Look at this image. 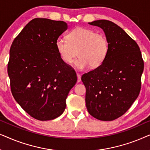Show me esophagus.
Listing matches in <instances>:
<instances>
[{
  "instance_id": "1",
  "label": "esophagus",
  "mask_w": 150,
  "mask_h": 150,
  "mask_svg": "<svg viewBox=\"0 0 150 150\" xmlns=\"http://www.w3.org/2000/svg\"><path fill=\"white\" fill-rule=\"evenodd\" d=\"M77 77H78L77 81L79 83V82L81 81V74H79V73H77Z\"/></svg>"
}]
</instances>
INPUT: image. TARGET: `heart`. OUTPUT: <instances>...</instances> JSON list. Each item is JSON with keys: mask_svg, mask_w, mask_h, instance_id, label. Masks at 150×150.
<instances>
[{"mask_svg": "<svg viewBox=\"0 0 150 150\" xmlns=\"http://www.w3.org/2000/svg\"><path fill=\"white\" fill-rule=\"evenodd\" d=\"M67 38H59L55 42L56 49L61 59L71 64L76 56L75 65L84 69L90 65L96 68L101 65L107 57L108 42L106 36L100 33L84 27L75 28L67 35Z\"/></svg>", "mask_w": 150, "mask_h": 150, "instance_id": "heart-1", "label": "heart"}]
</instances>
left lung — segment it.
<instances>
[{"instance_id":"1","label":"left lung","mask_w":150,"mask_h":150,"mask_svg":"<svg viewBox=\"0 0 150 150\" xmlns=\"http://www.w3.org/2000/svg\"><path fill=\"white\" fill-rule=\"evenodd\" d=\"M89 24L104 30L108 52L100 66L82 76L86 106L93 117L112 121L123 115L139 96L144 63L137 42L116 24L100 20Z\"/></svg>"}]
</instances>
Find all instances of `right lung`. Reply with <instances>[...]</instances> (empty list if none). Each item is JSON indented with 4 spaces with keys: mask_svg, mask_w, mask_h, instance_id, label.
Returning a JSON list of instances; mask_svg holds the SVG:
<instances>
[{
    "mask_svg": "<svg viewBox=\"0 0 150 150\" xmlns=\"http://www.w3.org/2000/svg\"><path fill=\"white\" fill-rule=\"evenodd\" d=\"M67 28L63 21L35 18L10 48L7 72L12 95L36 120H51L60 116L77 81L75 70L63 62L55 46Z\"/></svg>",
    "mask_w": 150,
    "mask_h": 150,
    "instance_id": "obj_1",
    "label": "right lung"
}]
</instances>
